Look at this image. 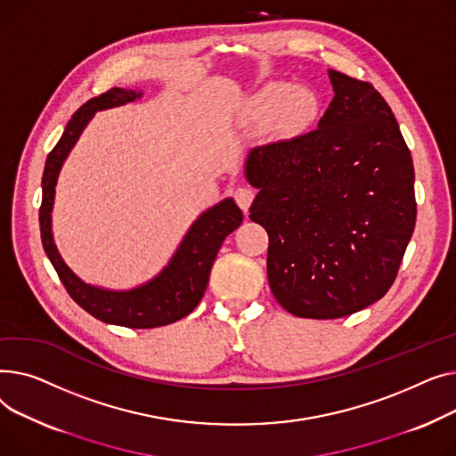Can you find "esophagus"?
I'll use <instances>...</instances> for the list:
<instances>
[{"label":"esophagus","mask_w":456,"mask_h":456,"mask_svg":"<svg viewBox=\"0 0 456 456\" xmlns=\"http://www.w3.org/2000/svg\"><path fill=\"white\" fill-rule=\"evenodd\" d=\"M254 197H256L254 190H250V187H247V185H243V187H237V190L233 191V199H235L237 206H239L240 209H243L245 213L248 211V208H250V204H252Z\"/></svg>","instance_id":"34e87169"}]
</instances>
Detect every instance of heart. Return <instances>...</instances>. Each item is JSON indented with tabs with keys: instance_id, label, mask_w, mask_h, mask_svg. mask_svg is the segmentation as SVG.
Instances as JSON below:
<instances>
[{
	"instance_id": "obj_1",
	"label": "heart",
	"mask_w": 456,
	"mask_h": 456,
	"mask_svg": "<svg viewBox=\"0 0 456 456\" xmlns=\"http://www.w3.org/2000/svg\"><path fill=\"white\" fill-rule=\"evenodd\" d=\"M314 109L313 97L287 83H274L263 88L248 101V114L257 121H269L283 114L289 123L298 125Z\"/></svg>"
}]
</instances>
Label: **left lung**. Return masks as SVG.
<instances>
[{
	"label": "left lung",
	"instance_id": "left-lung-1",
	"mask_svg": "<svg viewBox=\"0 0 456 456\" xmlns=\"http://www.w3.org/2000/svg\"><path fill=\"white\" fill-rule=\"evenodd\" d=\"M330 78L318 128L254 147L247 162L271 290L290 314L316 320L381 300L416 224L412 156L390 106L366 80Z\"/></svg>",
	"mask_w": 456,
	"mask_h": 456
}]
</instances>
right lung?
Listing matches in <instances>:
<instances>
[{
    "label": "right lung",
    "instance_id": "1",
    "mask_svg": "<svg viewBox=\"0 0 456 456\" xmlns=\"http://www.w3.org/2000/svg\"><path fill=\"white\" fill-rule=\"evenodd\" d=\"M142 94L123 88H112L86 101L71 116L59 143L47 154L42 176V204L38 211L44 250L55 266L69 297L86 313L101 322L116 324L130 330H151L176 322L190 314L204 297L211 265L223 245V240L243 223V211L232 199L223 200L204 211L197 223L183 237L180 248L173 256L164 273L147 285L126 292L104 290L80 281L57 252L51 233V208L55 197L59 171L80 132L97 110L112 109L130 102Z\"/></svg>",
    "mask_w": 456,
    "mask_h": 456
}]
</instances>
